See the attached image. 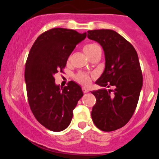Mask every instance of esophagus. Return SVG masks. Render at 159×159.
I'll list each match as a JSON object with an SVG mask.
<instances>
[{"label": "esophagus", "mask_w": 159, "mask_h": 159, "mask_svg": "<svg viewBox=\"0 0 159 159\" xmlns=\"http://www.w3.org/2000/svg\"><path fill=\"white\" fill-rule=\"evenodd\" d=\"M82 92L84 93L89 92V90H88V88H85V87H83V88H82Z\"/></svg>", "instance_id": "esophagus-1"}]
</instances>
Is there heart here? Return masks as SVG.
I'll return each mask as SVG.
<instances>
[{
    "label": "heart",
    "mask_w": 159,
    "mask_h": 159,
    "mask_svg": "<svg viewBox=\"0 0 159 159\" xmlns=\"http://www.w3.org/2000/svg\"><path fill=\"white\" fill-rule=\"evenodd\" d=\"M99 48V46L96 44H94V43H89V44L84 45L83 50L86 55L90 58V56H92L94 53H95ZM74 78H75L76 81L82 84H88L91 81V76L87 73L82 72V71L76 74Z\"/></svg>",
    "instance_id": "1"
}]
</instances>
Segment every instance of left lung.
<instances>
[{
	"label": "left lung",
	"instance_id": "1",
	"mask_svg": "<svg viewBox=\"0 0 159 159\" xmlns=\"http://www.w3.org/2000/svg\"><path fill=\"white\" fill-rule=\"evenodd\" d=\"M88 38L98 43L105 53V69L95 83L114 88L91 92L96 98L91 116L102 131H114L129 121L138 105L143 86L138 56L131 43L114 30H89Z\"/></svg>",
	"mask_w": 159,
	"mask_h": 159
}]
</instances>
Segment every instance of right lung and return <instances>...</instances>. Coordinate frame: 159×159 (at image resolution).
<instances>
[{"mask_svg":"<svg viewBox=\"0 0 159 159\" xmlns=\"http://www.w3.org/2000/svg\"><path fill=\"white\" fill-rule=\"evenodd\" d=\"M86 36V32L53 28L41 34L30 51L25 71L28 102L37 120L51 131L68 127L74 108L83 95L75 82L60 88L54 75L63 72L69 56Z\"/></svg>","mask_w":159,"mask_h":159,"instance_id":"right-lung-1","label":"right lung"}]
</instances>
